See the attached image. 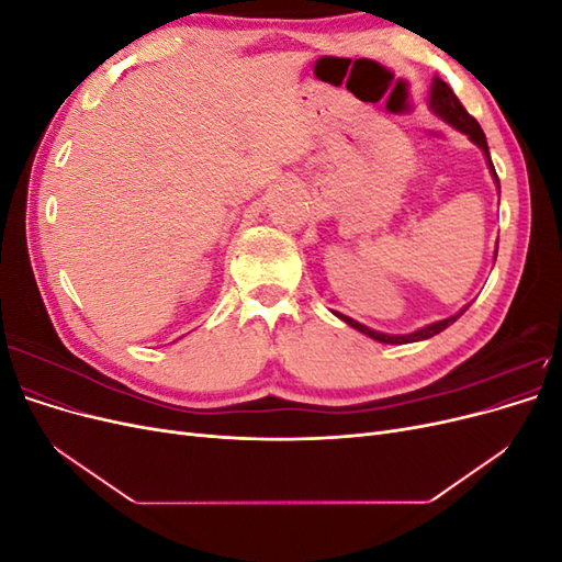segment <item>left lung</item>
Returning <instances> with one entry per match:
<instances>
[{
	"label": "left lung",
	"instance_id": "left-lung-1",
	"mask_svg": "<svg viewBox=\"0 0 562 562\" xmlns=\"http://www.w3.org/2000/svg\"><path fill=\"white\" fill-rule=\"evenodd\" d=\"M431 110H434L440 119H443V122H448L450 126H454L457 131L467 133L469 138L485 151L490 171H492V176L497 178L495 166H492V161H490V149H487V140H485V133H483L481 124L475 122V119L464 110L462 103H459V98L452 93V89L448 87V83L440 81V79H434V87H431ZM497 184H499V180H497ZM464 312H467V307H464L462 312H459V314L450 316V318L436 321V323H431V326L422 328V330H417V333H411V335H384V333H378V330H372V328H366L363 323L353 321V318H349V316H345V314H337V312H335V314H337L339 318H342L345 323H349L351 328L361 330L363 335H368V337H372V339H378V342H384V345H407V342H419V339H429V337H434V335H438V333H443V330H446L448 326H452V323H454L459 316H462Z\"/></svg>",
	"mask_w": 562,
	"mask_h": 562
}]
</instances>
